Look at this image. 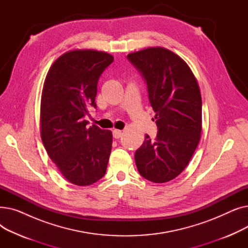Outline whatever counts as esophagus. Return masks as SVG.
Segmentation results:
<instances>
[{
  "label": "esophagus",
  "instance_id": "esophagus-1",
  "mask_svg": "<svg viewBox=\"0 0 248 248\" xmlns=\"http://www.w3.org/2000/svg\"><path fill=\"white\" fill-rule=\"evenodd\" d=\"M112 136H113L114 139H120L123 136V132L120 131V129H113V131H112Z\"/></svg>",
  "mask_w": 248,
  "mask_h": 248
}]
</instances>
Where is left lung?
Wrapping results in <instances>:
<instances>
[{"instance_id":"obj_1","label":"left lung","mask_w":248,"mask_h":248,"mask_svg":"<svg viewBox=\"0 0 248 248\" xmlns=\"http://www.w3.org/2000/svg\"><path fill=\"white\" fill-rule=\"evenodd\" d=\"M147 84L155 112L157 138L149 135L136 151L140 174L165 183L183 172L196 150L202 129L199 85L187 63L172 51L152 47L127 55Z\"/></svg>"}]
</instances>
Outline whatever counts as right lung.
Listing matches in <instances>:
<instances>
[{
  "instance_id": "obj_1",
  "label": "right lung",
  "mask_w": 248,
  "mask_h": 248,
  "mask_svg": "<svg viewBox=\"0 0 248 248\" xmlns=\"http://www.w3.org/2000/svg\"><path fill=\"white\" fill-rule=\"evenodd\" d=\"M113 62L106 52L73 50L61 55L46 76L41 98V139L50 159L70 183L88 186L107 172L112 134L87 127L96 108L97 83Z\"/></svg>"
}]
</instances>
